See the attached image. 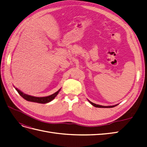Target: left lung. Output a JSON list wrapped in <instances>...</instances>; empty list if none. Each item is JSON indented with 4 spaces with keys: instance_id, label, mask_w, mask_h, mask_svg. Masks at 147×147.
I'll list each match as a JSON object with an SVG mask.
<instances>
[{
    "instance_id": "obj_1",
    "label": "left lung",
    "mask_w": 147,
    "mask_h": 147,
    "mask_svg": "<svg viewBox=\"0 0 147 147\" xmlns=\"http://www.w3.org/2000/svg\"><path fill=\"white\" fill-rule=\"evenodd\" d=\"M88 101L90 102V103L91 104H92L93 106H94L95 107H98V108H112V107H114L117 105H112V106H103V105H97V104L92 103V102H91L89 100H88Z\"/></svg>"
}]
</instances>
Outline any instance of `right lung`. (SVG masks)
<instances>
[{"mask_svg":"<svg viewBox=\"0 0 147 147\" xmlns=\"http://www.w3.org/2000/svg\"><path fill=\"white\" fill-rule=\"evenodd\" d=\"M16 90L18 91V92L19 93V94L23 97L24 99L28 101H30V102H37V103H40V104H45L48 103V102L51 101L53 99H54L55 98V97L57 95L59 92L60 91L61 89L56 92L54 94H53L50 96H48L47 97H35V96H32L30 95L26 94L23 92H21L20 90H19L18 88H15Z\"/></svg>","mask_w":147,"mask_h":147,"instance_id":"right-lung-1","label":"right lung"}]
</instances>
